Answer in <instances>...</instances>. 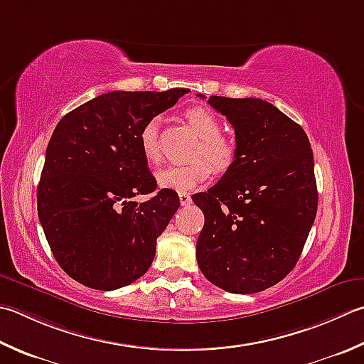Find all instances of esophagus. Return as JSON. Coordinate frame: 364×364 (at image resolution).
<instances>
[{"mask_svg":"<svg viewBox=\"0 0 364 364\" xmlns=\"http://www.w3.org/2000/svg\"><path fill=\"white\" fill-rule=\"evenodd\" d=\"M180 203H181V206H186V205H189L191 203V196L188 194V192H180Z\"/></svg>","mask_w":364,"mask_h":364,"instance_id":"34e87169","label":"esophagus"}]
</instances>
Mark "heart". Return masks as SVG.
I'll return each mask as SVG.
<instances>
[{
    "label": "heart",
    "instance_id": "heart-1",
    "mask_svg": "<svg viewBox=\"0 0 364 364\" xmlns=\"http://www.w3.org/2000/svg\"><path fill=\"white\" fill-rule=\"evenodd\" d=\"M184 118L189 123L198 137L200 145L197 146L196 158L198 159L184 166H170L161 168L156 173V181L164 189H172L176 192H186L197 188L198 184L208 180L211 170L218 173H224L229 170L235 159H237V145L235 141L220 135L223 124L220 119L211 110L205 107H192ZM139 145L144 158L149 164L159 162L162 158L159 118H151L141 126L139 132Z\"/></svg>",
    "mask_w": 364,
    "mask_h": 364
}]
</instances>
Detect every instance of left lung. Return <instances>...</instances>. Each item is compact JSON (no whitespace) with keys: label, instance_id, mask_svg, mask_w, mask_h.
Instances as JSON below:
<instances>
[{"label":"left lung","instance_id":"1","mask_svg":"<svg viewBox=\"0 0 364 364\" xmlns=\"http://www.w3.org/2000/svg\"><path fill=\"white\" fill-rule=\"evenodd\" d=\"M208 104L233 126L237 159L208 192L192 196L205 216L197 263L219 289L257 294L300 259L317 215L314 156L303 127L273 104L223 96Z\"/></svg>","mask_w":364,"mask_h":364}]
</instances>
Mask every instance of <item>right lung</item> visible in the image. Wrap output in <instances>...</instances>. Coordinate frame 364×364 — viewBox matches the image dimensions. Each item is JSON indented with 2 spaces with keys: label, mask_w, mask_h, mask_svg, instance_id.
I'll list each match as a JSON object with an SVG mask.
<instances>
[{
  "label": "right lung",
  "mask_w": 364,
  "mask_h": 364,
  "mask_svg": "<svg viewBox=\"0 0 364 364\" xmlns=\"http://www.w3.org/2000/svg\"><path fill=\"white\" fill-rule=\"evenodd\" d=\"M188 91L105 92L56 124L38 186V216L53 257L77 282L115 290L151 267L156 240L180 198L161 189L146 202L134 200L158 184L139 132Z\"/></svg>",
  "instance_id": "obj_1"
}]
</instances>
